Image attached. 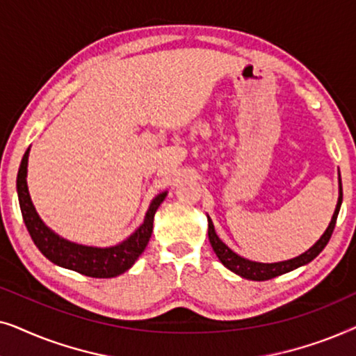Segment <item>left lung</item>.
Returning <instances> with one entry per match:
<instances>
[{
	"mask_svg": "<svg viewBox=\"0 0 356 356\" xmlns=\"http://www.w3.org/2000/svg\"><path fill=\"white\" fill-rule=\"evenodd\" d=\"M339 184H340L339 202H337V207H335V212L332 216V220H330V223H329L327 230L324 232V235L321 236V240L316 243L313 248H309L308 251L303 252V254L298 256V257H295V259L284 261V262H274V264H261V262L248 261V259H245V257L235 254V252H233L227 245H223V243L220 241V238L217 236L216 230H213L212 220H211V218H207V222H209V241H211L212 250L216 251L217 257L220 259L223 266L235 272V274L245 277V279H250V280H269V279H274V277H277V275L285 274V272L293 270V269H296V267L308 264V262L313 261L314 257L324 250L325 245H327L329 240H330V236H332V232L335 228V222H337L340 206H342V179H339Z\"/></svg>",
	"mask_w": 356,
	"mask_h": 356,
	"instance_id": "8db88e82",
	"label": "left lung"
}]
</instances>
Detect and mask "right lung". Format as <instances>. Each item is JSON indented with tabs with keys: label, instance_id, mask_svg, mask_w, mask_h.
I'll use <instances>...</instances> for the list:
<instances>
[{
	"label": "right lung",
	"instance_id": "1",
	"mask_svg": "<svg viewBox=\"0 0 356 356\" xmlns=\"http://www.w3.org/2000/svg\"><path fill=\"white\" fill-rule=\"evenodd\" d=\"M27 160L29 149L24 154L17 172V197L29 235L38 250L42 251V254L58 266L76 270L82 275L95 277V279H110V277H116L128 270L147 246L149 238L152 235L155 211L163 202L167 193L159 194L154 199L147 213H145L143 225L121 245L104 248V250L74 245V243H70L55 235L35 212L27 189Z\"/></svg>",
	"mask_w": 356,
	"mask_h": 356
}]
</instances>
